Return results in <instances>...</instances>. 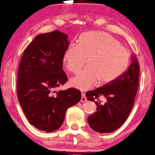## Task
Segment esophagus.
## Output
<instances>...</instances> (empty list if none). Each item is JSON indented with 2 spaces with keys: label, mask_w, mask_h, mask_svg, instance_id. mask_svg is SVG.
Segmentation results:
<instances>
[{
  "label": "esophagus",
  "mask_w": 155,
  "mask_h": 155,
  "mask_svg": "<svg viewBox=\"0 0 155 155\" xmlns=\"http://www.w3.org/2000/svg\"><path fill=\"white\" fill-rule=\"evenodd\" d=\"M87 101V97L85 96L84 93H81V102H85Z\"/></svg>",
  "instance_id": "34e87169"
}]
</instances>
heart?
<instances>
[{
	"label": "heart",
	"mask_w": 155,
	"mask_h": 155,
	"mask_svg": "<svg viewBox=\"0 0 155 155\" xmlns=\"http://www.w3.org/2000/svg\"><path fill=\"white\" fill-rule=\"evenodd\" d=\"M129 51L120 42L104 32L90 31L81 34L76 47L69 45L64 51L63 64L69 72L77 74L87 60V68L71 79V84L87 90L106 85L120 78L129 66Z\"/></svg>",
	"instance_id": "obj_1"
}]
</instances>
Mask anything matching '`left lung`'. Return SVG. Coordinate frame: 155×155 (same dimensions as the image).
<instances>
[{
    "mask_svg": "<svg viewBox=\"0 0 155 155\" xmlns=\"http://www.w3.org/2000/svg\"><path fill=\"white\" fill-rule=\"evenodd\" d=\"M127 71L112 83L86 92L88 101H93L97 111L88 117L87 121L93 130L101 133H111L120 128L128 117L138 87L139 64L135 55ZM104 97L102 104L99 97Z\"/></svg>",
    "mask_w": 155,
    "mask_h": 155,
    "instance_id": "left-lung-1",
    "label": "left lung"
}]
</instances>
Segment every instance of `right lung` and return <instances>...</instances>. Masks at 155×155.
Listing matches in <instances>:
<instances>
[{
	"mask_svg": "<svg viewBox=\"0 0 155 155\" xmlns=\"http://www.w3.org/2000/svg\"><path fill=\"white\" fill-rule=\"evenodd\" d=\"M68 36L54 31L37 35L25 50L19 63L17 97L25 117L40 130L60 128L68 108L81 100L76 88L55 91L66 83L63 55Z\"/></svg>",
	"mask_w": 155,
	"mask_h": 155,
	"instance_id": "obj_1",
	"label": "right lung"
}]
</instances>
